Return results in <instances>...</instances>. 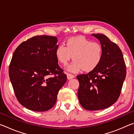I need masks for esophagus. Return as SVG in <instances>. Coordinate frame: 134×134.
Instances as JSON below:
<instances>
[{
	"instance_id": "obj_1",
	"label": "esophagus",
	"mask_w": 134,
	"mask_h": 134,
	"mask_svg": "<svg viewBox=\"0 0 134 134\" xmlns=\"http://www.w3.org/2000/svg\"><path fill=\"white\" fill-rule=\"evenodd\" d=\"M67 79H69V80H70V79H71L74 77V76L73 75V74H70V73H67Z\"/></svg>"
}]
</instances>
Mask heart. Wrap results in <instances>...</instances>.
Segmentation results:
<instances>
[{
	"label": "heart",
	"instance_id": "heart-1",
	"mask_svg": "<svg viewBox=\"0 0 134 134\" xmlns=\"http://www.w3.org/2000/svg\"><path fill=\"white\" fill-rule=\"evenodd\" d=\"M103 48L97 42H92L83 37L70 38L65 45H60L55 49L57 60L66 65L72 58L73 62L67 67L69 71L76 72L83 70L91 71L100 63L103 57Z\"/></svg>",
	"mask_w": 134,
	"mask_h": 134
}]
</instances>
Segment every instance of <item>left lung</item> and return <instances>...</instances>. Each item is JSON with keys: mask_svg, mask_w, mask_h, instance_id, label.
I'll return each mask as SVG.
<instances>
[{"mask_svg": "<svg viewBox=\"0 0 134 134\" xmlns=\"http://www.w3.org/2000/svg\"><path fill=\"white\" fill-rule=\"evenodd\" d=\"M103 48V57L96 69L77 76L80 83L78 98L86 110H97L109 108L121 94L126 74L122 53L116 44L105 35L93 34Z\"/></svg>", "mask_w": 134, "mask_h": 134, "instance_id": "1", "label": "left lung"}]
</instances>
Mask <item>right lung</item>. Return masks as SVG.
<instances>
[{
	"mask_svg": "<svg viewBox=\"0 0 134 134\" xmlns=\"http://www.w3.org/2000/svg\"><path fill=\"white\" fill-rule=\"evenodd\" d=\"M57 38L35 36L24 41L13 54L9 74L18 102L29 110L44 112L56 103L67 75L58 64Z\"/></svg>",
	"mask_w": 134,
	"mask_h": 134,
	"instance_id": "right-lung-1",
	"label": "right lung"
}]
</instances>
